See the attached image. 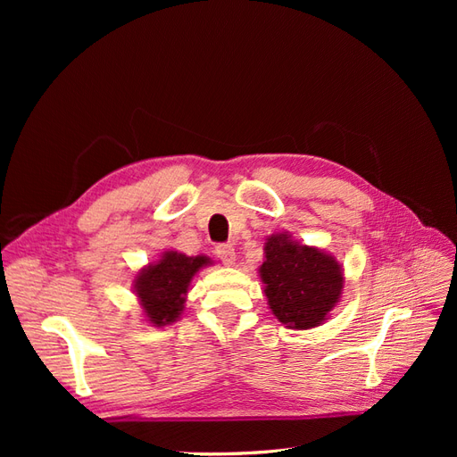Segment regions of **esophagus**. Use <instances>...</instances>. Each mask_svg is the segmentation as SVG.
<instances>
[{
	"mask_svg": "<svg viewBox=\"0 0 457 457\" xmlns=\"http://www.w3.org/2000/svg\"><path fill=\"white\" fill-rule=\"evenodd\" d=\"M215 253L217 257L225 262L227 267L234 265V261H237V253H234V247L230 244H219L215 247Z\"/></svg>",
	"mask_w": 457,
	"mask_h": 457,
	"instance_id": "obj_1",
	"label": "esophagus"
}]
</instances>
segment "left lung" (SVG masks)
Segmentation results:
<instances>
[{
	"mask_svg": "<svg viewBox=\"0 0 457 457\" xmlns=\"http://www.w3.org/2000/svg\"><path fill=\"white\" fill-rule=\"evenodd\" d=\"M259 276L272 314L292 329L320 326L343 292V269L336 257L286 232L267 238Z\"/></svg>",
	"mask_w": 457,
	"mask_h": 457,
	"instance_id": "obj_1",
	"label": "left lung"
}]
</instances>
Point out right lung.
I'll return each instance as SVG.
<instances>
[{"label": "right lung", "mask_w": 457, "mask_h": 457, "mask_svg": "<svg viewBox=\"0 0 457 457\" xmlns=\"http://www.w3.org/2000/svg\"><path fill=\"white\" fill-rule=\"evenodd\" d=\"M207 265H212V259L205 255L188 257L168 250L156 262L141 269L133 280V292L146 320L158 328L173 324L183 314L192 278Z\"/></svg>", "instance_id": "1"}]
</instances>
